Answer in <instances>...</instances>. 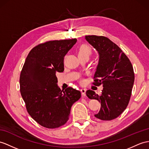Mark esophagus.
Segmentation results:
<instances>
[{"label":"esophagus","mask_w":149,"mask_h":149,"mask_svg":"<svg viewBox=\"0 0 149 149\" xmlns=\"http://www.w3.org/2000/svg\"><path fill=\"white\" fill-rule=\"evenodd\" d=\"M86 89L85 88H82L81 89V94L83 96H86Z\"/></svg>","instance_id":"34e87169"}]
</instances>
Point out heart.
<instances>
[{"mask_svg": "<svg viewBox=\"0 0 149 149\" xmlns=\"http://www.w3.org/2000/svg\"><path fill=\"white\" fill-rule=\"evenodd\" d=\"M92 54V49L90 47L86 45H83L80 47H79V50H78V56L79 55H85L88 56H90V54ZM81 83L84 82V80L83 79H81Z\"/></svg>", "mask_w": 149, "mask_h": 149, "instance_id": "heart-1", "label": "heart"}]
</instances>
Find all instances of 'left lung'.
Here are the masks:
<instances>
[{
	"label": "left lung",
	"instance_id": "left-lung-1",
	"mask_svg": "<svg viewBox=\"0 0 149 149\" xmlns=\"http://www.w3.org/2000/svg\"><path fill=\"white\" fill-rule=\"evenodd\" d=\"M85 39L99 56L93 83L103 86L100 95L88 90L86 96L100 102V111L95 114L97 118L112 120L118 117L129 103L135 80L132 64L122 50L108 38L88 35Z\"/></svg>",
	"mask_w": 149,
	"mask_h": 149
}]
</instances>
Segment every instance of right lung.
I'll return each mask as SVG.
<instances>
[{
    "instance_id": "right-lung-1",
    "label": "right lung",
    "mask_w": 149,
    "mask_h": 149,
    "mask_svg": "<svg viewBox=\"0 0 149 149\" xmlns=\"http://www.w3.org/2000/svg\"><path fill=\"white\" fill-rule=\"evenodd\" d=\"M77 42L74 38L38 45L29 52L21 72L20 92L27 111L45 128L64 125L72 105L81 97V92L71 87L61 90L56 74L64 71V57Z\"/></svg>"
}]
</instances>
